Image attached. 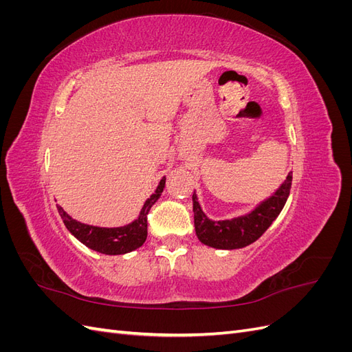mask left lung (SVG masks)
Segmentation results:
<instances>
[{
	"label": "left lung",
	"instance_id": "obj_1",
	"mask_svg": "<svg viewBox=\"0 0 352 352\" xmlns=\"http://www.w3.org/2000/svg\"><path fill=\"white\" fill-rule=\"evenodd\" d=\"M291 185L292 172H289L285 182L270 198L263 201L248 214L219 221H212L204 214L197 199V194L194 192V223L198 239L208 247L219 250L243 248L255 242L280 214L285 202L289 197Z\"/></svg>",
	"mask_w": 352,
	"mask_h": 352
}]
</instances>
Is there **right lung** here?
I'll return each mask as SVG.
<instances>
[{"instance_id":"1","label":"right lung","mask_w":352,"mask_h":352,"mask_svg":"<svg viewBox=\"0 0 352 352\" xmlns=\"http://www.w3.org/2000/svg\"><path fill=\"white\" fill-rule=\"evenodd\" d=\"M164 185H166V177L160 180L155 192L145 201V204L138 219L129 223V225L122 226V228H98V226L85 225V223L72 219L60 206H57V210L67 230L83 245H87L88 248L101 254H107V255L126 254L140 248L145 242L146 233H148V229H146L148 211L151 210V207L155 204L160 195H162Z\"/></svg>"}]
</instances>
